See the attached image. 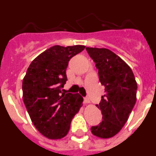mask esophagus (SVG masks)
<instances>
[{"instance_id": "1", "label": "esophagus", "mask_w": 156, "mask_h": 156, "mask_svg": "<svg viewBox=\"0 0 156 156\" xmlns=\"http://www.w3.org/2000/svg\"><path fill=\"white\" fill-rule=\"evenodd\" d=\"M83 102H84V104H89L90 103V99L88 98H84Z\"/></svg>"}]
</instances>
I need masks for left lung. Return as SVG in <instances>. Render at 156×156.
Here are the masks:
<instances>
[{
    "instance_id": "left-lung-1",
    "label": "left lung",
    "mask_w": 156,
    "mask_h": 156,
    "mask_svg": "<svg viewBox=\"0 0 156 156\" xmlns=\"http://www.w3.org/2000/svg\"><path fill=\"white\" fill-rule=\"evenodd\" d=\"M98 69L105 94L99 105L102 121L90 128L96 137L109 138L120 131L137 99V82L133 71L121 58L107 48H86Z\"/></svg>"
}]
</instances>
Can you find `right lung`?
I'll use <instances>...</instances> for the list:
<instances>
[{
    "label": "right lung",
    "mask_w": 156,
    "mask_h": 156,
    "mask_svg": "<svg viewBox=\"0 0 156 156\" xmlns=\"http://www.w3.org/2000/svg\"><path fill=\"white\" fill-rule=\"evenodd\" d=\"M84 48L83 45L51 47L32 62L23 78V101L30 119L49 139L64 137L82 106L83 98L79 94H66L62 87L69 62Z\"/></svg>",
    "instance_id": "right-lung-1"
}]
</instances>
